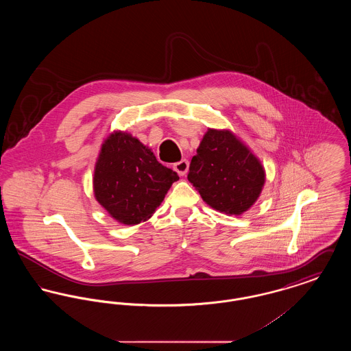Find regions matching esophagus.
<instances>
[{"label":"esophagus","instance_id":"esophagus-1","mask_svg":"<svg viewBox=\"0 0 351 351\" xmlns=\"http://www.w3.org/2000/svg\"><path fill=\"white\" fill-rule=\"evenodd\" d=\"M188 168H189V163H188L186 159H182L180 162H178V163L173 165V169H175L180 176H184V175L186 173Z\"/></svg>","mask_w":351,"mask_h":351}]
</instances>
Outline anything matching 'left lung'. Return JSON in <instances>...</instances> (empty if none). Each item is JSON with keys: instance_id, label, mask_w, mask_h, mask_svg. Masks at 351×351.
I'll return each mask as SVG.
<instances>
[{"instance_id": "1", "label": "left lung", "mask_w": 351, "mask_h": 351, "mask_svg": "<svg viewBox=\"0 0 351 351\" xmlns=\"http://www.w3.org/2000/svg\"><path fill=\"white\" fill-rule=\"evenodd\" d=\"M188 180L213 209L242 215L258 200L265 169L233 133L209 129L191 160Z\"/></svg>"}]
</instances>
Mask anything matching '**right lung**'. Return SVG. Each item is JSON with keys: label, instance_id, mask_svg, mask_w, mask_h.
I'll return each instance as SVG.
<instances>
[{"label": "right lung", "instance_id": "obj_1", "mask_svg": "<svg viewBox=\"0 0 351 351\" xmlns=\"http://www.w3.org/2000/svg\"><path fill=\"white\" fill-rule=\"evenodd\" d=\"M175 171L160 165L130 134H112L102 145L93 178L96 200L125 225L152 216L173 182Z\"/></svg>", "mask_w": 351, "mask_h": 351}]
</instances>
